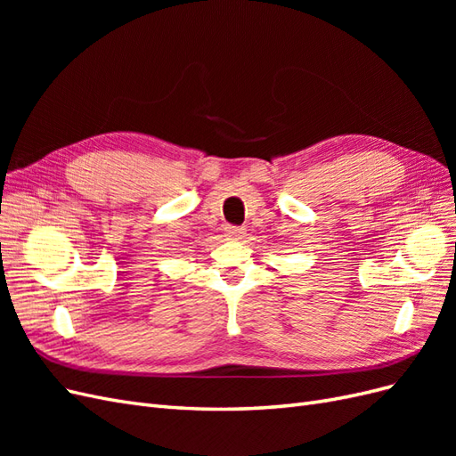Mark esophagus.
Instances as JSON below:
<instances>
[{"label": "esophagus", "instance_id": "obj_1", "mask_svg": "<svg viewBox=\"0 0 456 456\" xmlns=\"http://www.w3.org/2000/svg\"><path fill=\"white\" fill-rule=\"evenodd\" d=\"M245 236V228L240 226H226V238L228 240H241Z\"/></svg>", "mask_w": 456, "mask_h": 456}]
</instances>
